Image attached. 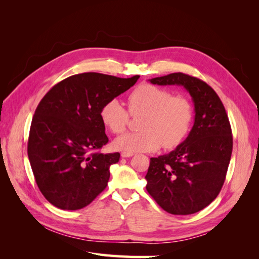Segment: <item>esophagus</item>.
<instances>
[{
	"label": "esophagus",
	"mask_w": 259,
	"mask_h": 259,
	"mask_svg": "<svg viewBox=\"0 0 259 259\" xmlns=\"http://www.w3.org/2000/svg\"><path fill=\"white\" fill-rule=\"evenodd\" d=\"M133 155H134V153L133 152H125V151L121 152L122 158H130V156H133Z\"/></svg>",
	"instance_id": "1"
}]
</instances>
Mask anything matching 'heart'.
Masks as SVG:
<instances>
[{
  "instance_id": "b5f03b06",
  "label": "heart",
  "mask_w": 259,
  "mask_h": 259,
  "mask_svg": "<svg viewBox=\"0 0 259 259\" xmlns=\"http://www.w3.org/2000/svg\"><path fill=\"white\" fill-rule=\"evenodd\" d=\"M132 115L143 114L139 122L142 131L126 133L114 139L113 146L125 152L154 151L163 145L173 149L188 136L193 121V107L183 95L159 86L145 83L132 92L128 97ZM100 119L113 134H121L127 126L128 111L119 99H109L100 110Z\"/></svg>"
}]
</instances>
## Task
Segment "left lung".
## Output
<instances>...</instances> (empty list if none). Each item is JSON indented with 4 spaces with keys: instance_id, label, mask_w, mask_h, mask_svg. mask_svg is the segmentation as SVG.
Listing matches in <instances>:
<instances>
[{
    "instance_id": "left-lung-1",
    "label": "left lung",
    "mask_w": 259,
    "mask_h": 259,
    "mask_svg": "<svg viewBox=\"0 0 259 259\" xmlns=\"http://www.w3.org/2000/svg\"><path fill=\"white\" fill-rule=\"evenodd\" d=\"M180 85L194 105V124L175 150L150 159L146 189L167 213L190 215L206 207L221 192L232 153L228 115L215 91L198 77L177 72L149 80Z\"/></svg>"
}]
</instances>
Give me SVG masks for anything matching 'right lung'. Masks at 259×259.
<instances>
[{"mask_svg": "<svg viewBox=\"0 0 259 259\" xmlns=\"http://www.w3.org/2000/svg\"><path fill=\"white\" fill-rule=\"evenodd\" d=\"M138 79L80 73L57 83L42 98L31 123L28 156L38 189L51 204L80 209L105 190L109 168L120 153L98 151L109 140L100 110Z\"/></svg>", "mask_w": 259, "mask_h": 259, "instance_id": "add662e5", "label": "right lung"}]
</instances>
